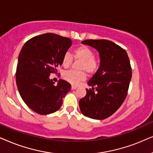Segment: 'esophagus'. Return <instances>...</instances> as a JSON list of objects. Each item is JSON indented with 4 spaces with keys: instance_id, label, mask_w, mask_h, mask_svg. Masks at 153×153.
Listing matches in <instances>:
<instances>
[{
    "instance_id": "34e87169",
    "label": "esophagus",
    "mask_w": 153,
    "mask_h": 153,
    "mask_svg": "<svg viewBox=\"0 0 153 153\" xmlns=\"http://www.w3.org/2000/svg\"><path fill=\"white\" fill-rule=\"evenodd\" d=\"M71 88H72V89H76L77 88H78V87L75 86V85H72Z\"/></svg>"
}]
</instances>
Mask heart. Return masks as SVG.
I'll use <instances>...</instances> for the list:
<instances>
[{
  "mask_svg": "<svg viewBox=\"0 0 153 153\" xmlns=\"http://www.w3.org/2000/svg\"><path fill=\"white\" fill-rule=\"evenodd\" d=\"M73 57L75 59L82 61L79 66L81 71H67L63 74L64 80L73 85H78L81 81L86 79V73L89 74H94L99 68V60L94 56V51L89 47L82 45L75 48L73 52ZM73 62V57L68 52L65 53L63 56L62 63L64 68H68L71 66Z\"/></svg>",
  "mask_w": 153,
  "mask_h": 153,
  "instance_id": "b5f03b06",
  "label": "heart"
}]
</instances>
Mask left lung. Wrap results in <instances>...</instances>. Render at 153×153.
I'll use <instances>...</instances> for the list:
<instances>
[{"instance_id": "8db88e82", "label": "left lung", "mask_w": 153, "mask_h": 153, "mask_svg": "<svg viewBox=\"0 0 153 153\" xmlns=\"http://www.w3.org/2000/svg\"><path fill=\"white\" fill-rule=\"evenodd\" d=\"M82 44L99 52L100 66L87 84V94L79 101L80 111L86 117L103 120L121 106L127 95L131 78V67L126 51L108 40H85Z\"/></svg>"}]
</instances>
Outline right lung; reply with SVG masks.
I'll list each match as a JSON object with an SVG mask.
<instances>
[{"label":"right lung","mask_w":153,"mask_h":153,"mask_svg":"<svg viewBox=\"0 0 153 153\" xmlns=\"http://www.w3.org/2000/svg\"><path fill=\"white\" fill-rule=\"evenodd\" d=\"M71 44L70 38L48 33L30 38L22 47L16 82L24 103L36 113L48 115L58 111L71 90L70 83L59 80L55 85L50 75L56 73Z\"/></svg>","instance_id":"obj_1"}]
</instances>
